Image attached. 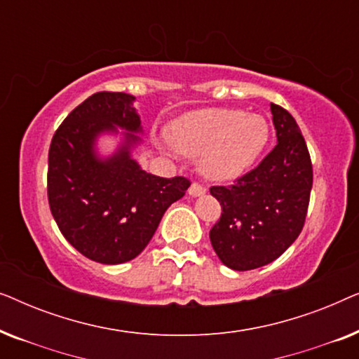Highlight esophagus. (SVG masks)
I'll list each match as a JSON object with an SVG mask.
<instances>
[{"mask_svg":"<svg viewBox=\"0 0 359 359\" xmlns=\"http://www.w3.org/2000/svg\"><path fill=\"white\" fill-rule=\"evenodd\" d=\"M188 193H189V196H193V198H199V196L205 194V188H204V186L198 184V183H193L189 186Z\"/></svg>","mask_w":359,"mask_h":359,"instance_id":"1","label":"esophagus"}]
</instances>
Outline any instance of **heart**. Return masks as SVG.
Masks as SVG:
<instances>
[{
  "label": "heart",
  "instance_id": "obj_1",
  "mask_svg": "<svg viewBox=\"0 0 359 359\" xmlns=\"http://www.w3.org/2000/svg\"><path fill=\"white\" fill-rule=\"evenodd\" d=\"M170 144L186 156H199L205 178L227 183L250 170L268 144L266 121L238 109L210 107L178 117L168 127Z\"/></svg>",
  "mask_w": 359,
  "mask_h": 359
}]
</instances>
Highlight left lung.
Instances as JSON below:
<instances>
[{
    "instance_id": "8db88e82",
    "label": "left lung",
    "mask_w": 359,
    "mask_h": 359,
    "mask_svg": "<svg viewBox=\"0 0 359 359\" xmlns=\"http://www.w3.org/2000/svg\"><path fill=\"white\" fill-rule=\"evenodd\" d=\"M278 144L233 186H214L222 205L209 238L220 262L248 271L281 257L301 233L312 189V163L301 129L271 102Z\"/></svg>"
}]
</instances>
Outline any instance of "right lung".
<instances>
[{"label":"right lung","instance_id":"right-lung-1","mask_svg":"<svg viewBox=\"0 0 359 359\" xmlns=\"http://www.w3.org/2000/svg\"><path fill=\"white\" fill-rule=\"evenodd\" d=\"M134 102L135 96L127 93L90 96L62 122L48 150L53 219L72 247L102 264L140 255L165 210L191 184L183 176L166 180L147 173L132 156L144 135ZM104 135L120 139L106 156L99 149Z\"/></svg>","mask_w":359,"mask_h":359}]
</instances>
